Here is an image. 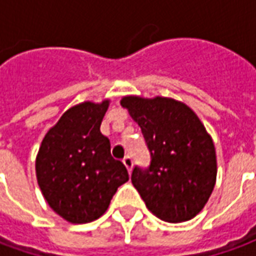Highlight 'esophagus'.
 <instances>
[{"label": "esophagus", "instance_id": "34e87169", "mask_svg": "<svg viewBox=\"0 0 256 256\" xmlns=\"http://www.w3.org/2000/svg\"><path fill=\"white\" fill-rule=\"evenodd\" d=\"M123 164L128 168V172H132V168H133V159H132L130 156H126V158L123 159Z\"/></svg>", "mask_w": 256, "mask_h": 256}]
</instances>
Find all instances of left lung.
<instances>
[{
  "label": "left lung",
  "instance_id": "1",
  "mask_svg": "<svg viewBox=\"0 0 256 256\" xmlns=\"http://www.w3.org/2000/svg\"><path fill=\"white\" fill-rule=\"evenodd\" d=\"M141 128L150 154L148 168L136 166L132 182L152 214L184 222L203 210L216 180L214 142L198 115L167 97L120 100Z\"/></svg>",
  "mask_w": 256,
  "mask_h": 256
}]
</instances>
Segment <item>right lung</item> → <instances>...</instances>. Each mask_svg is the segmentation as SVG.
I'll return each instance as SVG.
<instances>
[{
    "label": "right lung",
    "instance_id": "right-lung-1",
    "mask_svg": "<svg viewBox=\"0 0 256 256\" xmlns=\"http://www.w3.org/2000/svg\"><path fill=\"white\" fill-rule=\"evenodd\" d=\"M110 101L70 108L42 140L36 160L38 185L50 208L71 224L100 218L116 189L128 181L122 162L100 132Z\"/></svg>",
    "mask_w": 256,
    "mask_h": 256
}]
</instances>
